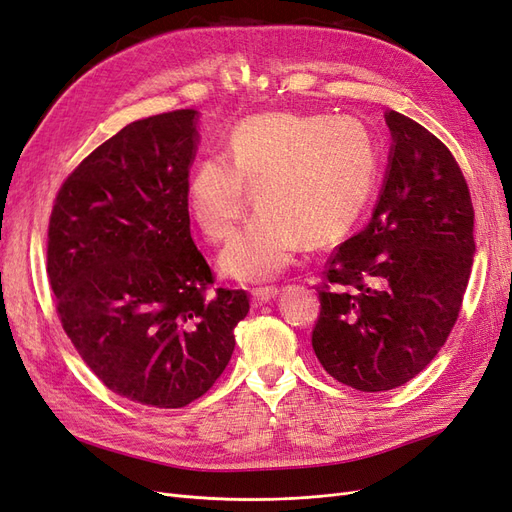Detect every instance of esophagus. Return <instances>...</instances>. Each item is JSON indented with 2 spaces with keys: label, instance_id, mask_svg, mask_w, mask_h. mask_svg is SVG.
Returning a JSON list of instances; mask_svg holds the SVG:
<instances>
[{
  "label": "esophagus",
  "instance_id": "obj_1",
  "mask_svg": "<svg viewBox=\"0 0 512 512\" xmlns=\"http://www.w3.org/2000/svg\"><path fill=\"white\" fill-rule=\"evenodd\" d=\"M275 297H277V288L275 286H258V288L252 290L254 305H262V303H267V301H271Z\"/></svg>",
  "mask_w": 512,
  "mask_h": 512
}]
</instances>
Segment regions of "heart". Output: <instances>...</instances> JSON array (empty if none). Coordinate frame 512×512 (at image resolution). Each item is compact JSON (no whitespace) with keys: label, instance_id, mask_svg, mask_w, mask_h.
Returning <instances> with one entry per match:
<instances>
[{"label":"heart","instance_id":"obj_1","mask_svg":"<svg viewBox=\"0 0 512 512\" xmlns=\"http://www.w3.org/2000/svg\"><path fill=\"white\" fill-rule=\"evenodd\" d=\"M380 151L356 117L265 113L239 121L224 158L200 162L188 181V209L211 243L228 241L250 207L258 213L222 254L239 280H267L299 247L346 239L374 192Z\"/></svg>","mask_w":512,"mask_h":512}]
</instances>
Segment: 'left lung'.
Returning <instances> with one entry per match:
<instances>
[{
  "label": "left lung",
  "instance_id": "1",
  "mask_svg": "<svg viewBox=\"0 0 512 512\" xmlns=\"http://www.w3.org/2000/svg\"><path fill=\"white\" fill-rule=\"evenodd\" d=\"M389 173L369 224L335 247L318 284L312 346L356 391L406 384L459 318L474 260V207L448 147L421 123L386 113Z\"/></svg>",
  "mask_w": 512,
  "mask_h": 512
}]
</instances>
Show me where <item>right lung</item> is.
Instances as JSON below:
<instances>
[{
    "label": "right lung",
    "instance_id": "right-lung-1",
    "mask_svg": "<svg viewBox=\"0 0 512 512\" xmlns=\"http://www.w3.org/2000/svg\"><path fill=\"white\" fill-rule=\"evenodd\" d=\"M196 111L119 130L55 196L46 273L57 316L87 367L136 404L183 408L222 376L245 290L211 286L190 235Z\"/></svg>",
    "mask_w": 512,
    "mask_h": 512
}]
</instances>
